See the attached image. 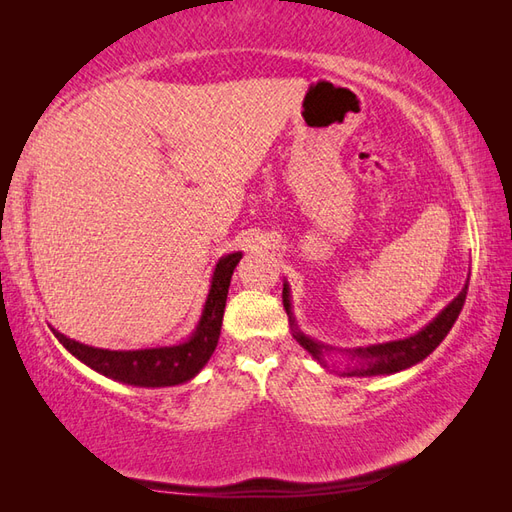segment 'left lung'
Segmentation results:
<instances>
[{
    "label": "left lung",
    "mask_w": 512,
    "mask_h": 512,
    "mask_svg": "<svg viewBox=\"0 0 512 512\" xmlns=\"http://www.w3.org/2000/svg\"><path fill=\"white\" fill-rule=\"evenodd\" d=\"M466 290H469V281L464 284L460 295L455 297L449 306L438 314L436 319H433L429 325H424L420 332H416L413 336H407V339L356 347V350H345L347 354H350L352 363H354V367H347V376L396 374V372H400V369H407L411 365L424 361V358H427L444 341V336L449 334L453 323L458 321L462 306L466 301ZM281 297H284V308L288 312V321L292 325V336H295L301 347H306V350L312 354V358H317V361L325 367L328 365L325 356H328V352H332V347L310 339V336H306L297 328V321H295V317H292L288 284H284V295Z\"/></svg>",
    "instance_id": "obj_1"
}]
</instances>
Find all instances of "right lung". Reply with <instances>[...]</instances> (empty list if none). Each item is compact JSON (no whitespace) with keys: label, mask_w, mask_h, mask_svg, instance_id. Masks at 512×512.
<instances>
[{"label":"right lung","mask_w":512,"mask_h":512,"mask_svg":"<svg viewBox=\"0 0 512 512\" xmlns=\"http://www.w3.org/2000/svg\"><path fill=\"white\" fill-rule=\"evenodd\" d=\"M239 259H242V253H231L217 262L198 328L184 343L149 347V350H101V347L68 339L54 328L52 334L81 363L107 378L118 380V383L134 387H171L187 383L209 363L217 341H220L228 286H231L233 270Z\"/></svg>","instance_id":"add662e5"}]
</instances>
